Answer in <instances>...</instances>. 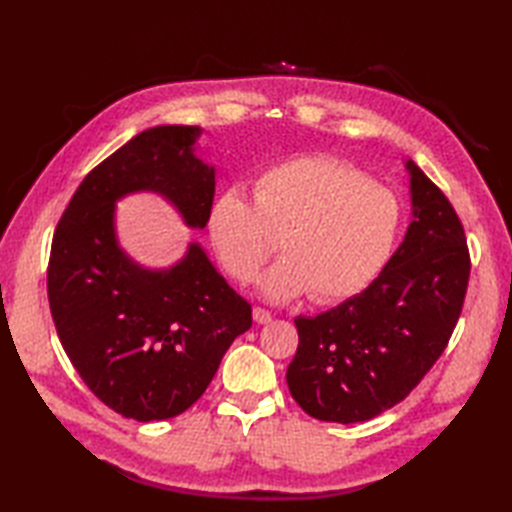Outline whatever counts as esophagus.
<instances>
[{
    "mask_svg": "<svg viewBox=\"0 0 512 512\" xmlns=\"http://www.w3.org/2000/svg\"><path fill=\"white\" fill-rule=\"evenodd\" d=\"M253 319H255V323H259V325H266V323L273 321V314L257 306V308H253Z\"/></svg>",
    "mask_w": 512,
    "mask_h": 512,
    "instance_id": "34e87169",
    "label": "esophagus"
}]
</instances>
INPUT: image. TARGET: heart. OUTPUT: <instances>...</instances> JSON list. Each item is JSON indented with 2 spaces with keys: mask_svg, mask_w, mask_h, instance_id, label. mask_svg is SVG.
Instances as JSON below:
<instances>
[{
  "mask_svg": "<svg viewBox=\"0 0 512 512\" xmlns=\"http://www.w3.org/2000/svg\"><path fill=\"white\" fill-rule=\"evenodd\" d=\"M394 193L330 156H297L264 169L253 202L228 189L213 200L206 231L224 270L248 284L275 253L284 257L259 279L273 301L308 292L312 301L354 297L385 266L396 244Z\"/></svg>",
  "mask_w": 512,
  "mask_h": 512,
  "instance_id": "heart-1",
  "label": "heart"
}]
</instances>
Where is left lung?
Masks as SVG:
<instances>
[{"label":"left lung","instance_id":"left-lung-1","mask_svg":"<svg viewBox=\"0 0 512 512\" xmlns=\"http://www.w3.org/2000/svg\"><path fill=\"white\" fill-rule=\"evenodd\" d=\"M405 242L361 295L317 317H297L286 380L308 416L365 422L398 405L447 347L464 306L471 255L464 226L418 165Z\"/></svg>","mask_w":512,"mask_h":512}]
</instances>
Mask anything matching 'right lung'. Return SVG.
<instances>
[{
    "mask_svg": "<svg viewBox=\"0 0 512 512\" xmlns=\"http://www.w3.org/2000/svg\"><path fill=\"white\" fill-rule=\"evenodd\" d=\"M200 134L160 125L134 136L83 178L52 237L48 301L63 350L96 398L138 422L187 411L253 325L250 303L198 244L169 270H147L116 242L114 202L134 191L165 195L189 226H206L215 171L193 154Z\"/></svg>",
    "mask_w": 512,
    "mask_h": 512,
    "instance_id": "obj_1",
    "label": "right lung"
}]
</instances>
